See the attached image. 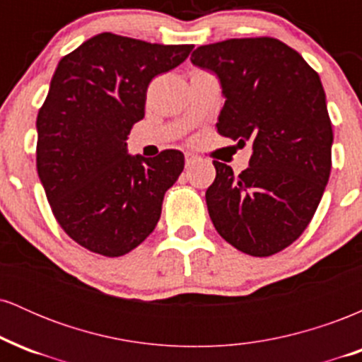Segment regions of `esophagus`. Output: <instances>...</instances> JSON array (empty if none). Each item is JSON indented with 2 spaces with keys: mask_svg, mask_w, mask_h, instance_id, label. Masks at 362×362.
Instances as JSON below:
<instances>
[{
  "mask_svg": "<svg viewBox=\"0 0 362 362\" xmlns=\"http://www.w3.org/2000/svg\"><path fill=\"white\" fill-rule=\"evenodd\" d=\"M199 158L192 155V153H185V167H192V165L197 161Z\"/></svg>",
  "mask_w": 362,
  "mask_h": 362,
  "instance_id": "obj_1",
  "label": "esophagus"
}]
</instances>
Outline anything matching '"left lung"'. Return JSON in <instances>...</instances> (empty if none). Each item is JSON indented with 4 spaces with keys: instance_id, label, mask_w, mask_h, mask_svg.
<instances>
[{
    "instance_id": "1",
    "label": "left lung",
    "mask_w": 362,
    "mask_h": 362,
    "mask_svg": "<svg viewBox=\"0 0 362 362\" xmlns=\"http://www.w3.org/2000/svg\"><path fill=\"white\" fill-rule=\"evenodd\" d=\"M190 61L221 83L219 134L252 144L240 175L214 161L211 221L243 253L274 255L306 230L330 177L334 132L318 73L272 37L201 45Z\"/></svg>"
}]
</instances>
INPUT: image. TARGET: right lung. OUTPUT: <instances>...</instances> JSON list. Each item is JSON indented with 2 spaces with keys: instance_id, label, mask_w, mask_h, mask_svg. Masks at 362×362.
Returning a JSON list of instances; mask_svg holds the SVG:
<instances>
[{
  "instance_id": "right-lung-1",
  "label": "right lung",
  "mask_w": 362,
  "mask_h": 362,
  "mask_svg": "<svg viewBox=\"0 0 362 362\" xmlns=\"http://www.w3.org/2000/svg\"><path fill=\"white\" fill-rule=\"evenodd\" d=\"M192 49L103 32L57 64L37 115V172L57 223L90 252L126 255L155 230L184 153L132 156L126 141L149 81Z\"/></svg>"
}]
</instances>
